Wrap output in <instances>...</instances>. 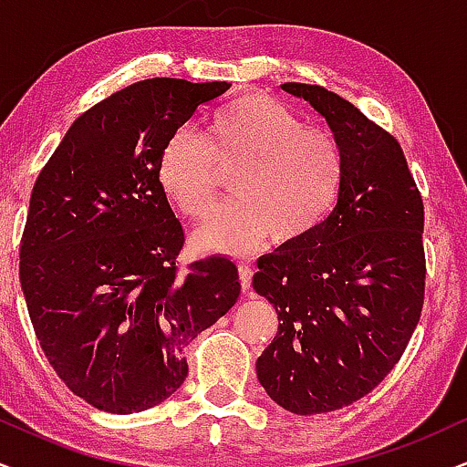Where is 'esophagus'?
I'll list each match as a JSON object with an SVG mask.
<instances>
[{"mask_svg": "<svg viewBox=\"0 0 467 467\" xmlns=\"http://www.w3.org/2000/svg\"><path fill=\"white\" fill-rule=\"evenodd\" d=\"M252 267H250V263H245V261H241L239 263V282H241V288H244V291H250V285H252Z\"/></svg>", "mask_w": 467, "mask_h": 467, "instance_id": "esophagus-1", "label": "esophagus"}]
</instances>
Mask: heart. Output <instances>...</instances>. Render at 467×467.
Here are the masks:
<instances>
[{"label": "heart", "instance_id": "heart-1", "mask_svg": "<svg viewBox=\"0 0 467 467\" xmlns=\"http://www.w3.org/2000/svg\"><path fill=\"white\" fill-rule=\"evenodd\" d=\"M222 170H237V200L215 211L200 241L226 254L252 252L267 237L275 245L306 239L332 213L345 181L336 140L265 94L223 105L206 120L204 135L176 131L165 141L157 176L182 215L202 220L220 192Z\"/></svg>", "mask_w": 467, "mask_h": 467}]
</instances>
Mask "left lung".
Masks as SVG:
<instances>
[{
  "label": "left lung",
  "instance_id": "left-lung-1",
  "mask_svg": "<svg viewBox=\"0 0 467 467\" xmlns=\"http://www.w3.org/2000/svg\"><path fill=\"white\" fill-rule=\"evenodd\" d=\"M282 90L326 118L345 159L326 222L261 258L252 277L277 312L258 381L277 405L310 416L366 397L403 356L424 304V204L394 135L323 86Z\"/></svg>",
  "mask_w": 467,
  "mask_h": 467
}]
</instances>
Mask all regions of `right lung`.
<instances>
[{
  "label": "right lung",
  "mask_w": 467,
  "mask_h": 467,
  "mask_svg": "<svg viewBox=\"0 0 467 467\" xmlns=\"http://www.w3.org/2000/svg\"><path fill=\"white\" fill-rule=\"evenodd\" d=\"M226 81L155 77L84 111L40 170L19 277L34 332L67 388L109 414L144 411L187 377L185 347L237 302V265L181 267V222L157 165Z\"/></svg>",
  "instance_id": "1"
}]
</instances>
